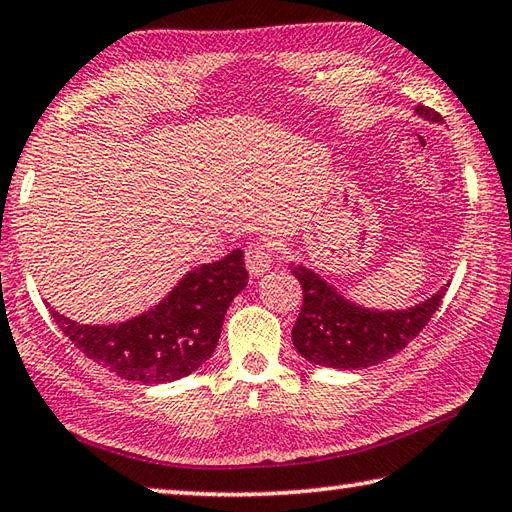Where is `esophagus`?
<instances>
[{
    "mask_svg": "<svg viewBox=\"0 0 512 512\" xmlns=\"http://www.w3.org/2000/svg\"><path fill=\"white\" fill-rule=\"evenodd\" d=\"M244 255H246L248 273L253 277L264 275L273 264V248L268 244H262V241H255V244H250Z\"/></svg>",
    "mask_w": 512,
    "mask_h": 512,
    "instance_id": "34e87169",
    "label": "esophagus"
}]
</instances>
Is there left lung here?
<instances>
[{
    "mask_svg": "<svg viewBox=\"0 0 512 512\" xmlns=\"http://www.w3.org/2000/svg\"><path fill=\"white\" fill-rule=\"evenodd\" d=\"M414 111L430 123L443 120L430 107L416 105ZM291 273L304 293L291 333L293 345L313 365L331 369H367L396 356L425 329L448 291V284H443L423 302L383 311L351 302L309 266L291 264Z\"/></svg>",
    "mask_w": 512,
    "mask_h": 512,
    "instance_id": "8db88e82",
    "label": "left lung"
}]
</instances>
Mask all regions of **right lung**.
Instances as JSON below:
<instances>
[{"label":"right lung","instance_id":"right-lung-1","mask_svg":"<svg viewBox=\"0 0 512 512\" xmlns=\"http://www.w3.org/2000/svg\"><path fill=\"white\" fill-rule=\"evenodd\" d=\"M244 253L201 264L163 300L118 324H80L51 309L58 327L89 360L136 383H172L190 376L217 349L230 302L244 291Z\"/></svg>","mask_w":512,"mask_h":512}]
</instances>
